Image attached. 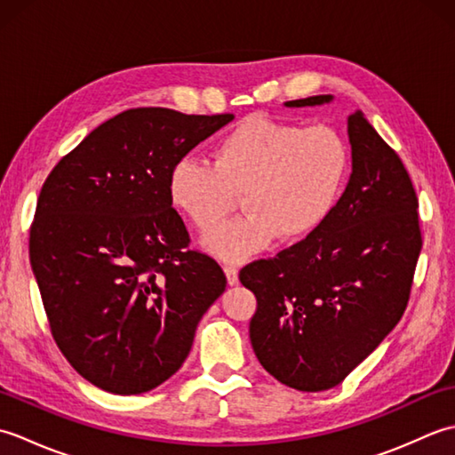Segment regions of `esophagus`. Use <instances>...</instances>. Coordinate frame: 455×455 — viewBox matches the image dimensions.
I'll return each instance as SVG.
<instances>
[{
  "instance_id": "obj_1",
  "label": "esophagus",
  "mask_w": 455,
  "mask_h": 455,
  "mask_svg": "<svg viewBox=\"0 0 455 455\" xmlns=\"http://www.w3.org/2000/svg\"><path fill=\"white\" fill-rule=\"evenodd\" d=\"M225 274H227L228 285H236V283H238V269H236V266L227 264V266H225Z\"/></svg>"
}]
</instances>
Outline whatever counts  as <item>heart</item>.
Wrapping results in <instances>:
<instances>
[{"mask_svg":"<svg viewBox=\"0 0 455 455\" xmlns=\"http://www.w3.org/2000/svg\"><path fill=\"white\" fill-rule=\"evenodd\" d=\"M347 173L350 148L332 127L250 117L219 140L212 166L189 156L173 164L168 197L207 235L243 195L247 215L205 238L211 254L243 262L279 236L299 243L315 235L332 215Z\"/></svg>","mask_w":455,"mask_h":455,"instance_id":"b5f03b06","label":"heart"}]
</instances>
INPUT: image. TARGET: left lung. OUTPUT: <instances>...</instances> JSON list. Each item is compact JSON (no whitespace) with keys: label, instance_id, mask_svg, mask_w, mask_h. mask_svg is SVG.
Masks as SVG:
<instances>
[{"label":"left lung","instance_id":"left-lung-1","mask_svg":"<svg viewBox=\"0 0 455 455\" xmlns=\"http://www.w3.org/2000/svg\"><path fill=\"white\" fill-rule=\"evenodd\" d=\"M332 95L285 108L331 103ZM352 173L332 215L275 258L240 269L256 295L254 354L297 391L336 387L383 342L407 308L422 248L409 172L362 111L347 117Z\"/></svg>","mask_w":455,"mask_h":455}]
</instances>
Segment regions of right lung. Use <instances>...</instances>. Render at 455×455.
Here are the masks:
<instances>
[{
  "label": "right lung",
  "instance_id": "obj_1",
  "mask_svg": "<svg viewBox=\"0 0 455 455\" xmlns=\"http://www.w3.org/2000/svg\"><path fill=\"white\" fill-rule=\"evenodd\" d=\"M233 119L123 111L48 173L28 256L52 338L95 387L140 395L170 379L225 291L220 266L189 250L168 173Z\"/></svg>",
  "mask_w": 455,
  "mask_h": 455
}]
</instances>
